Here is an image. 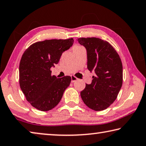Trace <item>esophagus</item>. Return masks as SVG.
I'll list each match as a JSON object with an SVG mask.
<instances>
[{
    "instance_id": "esophagus-1",
    "label": "esophagus",
    "mask_w": 146,
    "mask_h": 146,
    "mask_svg": "<svg viewBox=\"0 0 146 146\" xmlns=\"http://www.w3.org/2000/svg\"><path fill=\"white\" fill-rule=\"evenodd\" d=\"M77 80H78V78H76V76H71V82H72L74 83V82H75L76 81H77Z\"/></svg>"
}]
</instances>
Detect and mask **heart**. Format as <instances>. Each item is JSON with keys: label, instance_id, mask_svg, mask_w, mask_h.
<instances>
[{"label": "heart", "instance_id": "1", "mask_svg": "<svg viewBox=\"0 0 146 146\" xmlns=\"http://www.w3.org/2000/svg\"><path fill=\"white\" fill-rule=\"evenodd\" d=\"M79 47H82L81 46H78V45H76V46H75L74 48H79Z\"/></svg>", "mask_w": 146, "mask_h": 146}]
</instances>
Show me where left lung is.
<instances>
[{
    "label": "left lung",
    "mask_w": 146,
    "mask_h": 146,
    "mask_svg": "<svg viewBox=\"0 0 146 146\" xmlns=\"http://www.w3.org/2000/svg\"><path fill=\"white\" fill-rule=\"evenodd\" d=\"M78 42L87 52V68L93 71L91 84H86L81 97L89 108L106 109L115 101L123 82L122 63L118 54L106 40L96 37H80Z\"/></svg>",
    "instance_id": "8db88e82"
}]
</instances>
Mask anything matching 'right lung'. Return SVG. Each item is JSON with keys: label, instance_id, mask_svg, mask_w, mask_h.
<instances>
[{"label": "right lung", "instance_id": "add662e5", "mask_svg": "<svg viewBox=\"0 0 146 146\" xmlns=\"http://www.w3.org/2000/svg\"><path fill=\"white\" fill-rule=\"evenodd\" d=\"M73 38L36 42L23 54L19 64V84L27 101L39 111H48L61 101L71 77L57 78L50 68L63 52L72 46Z\"/></svg>", "mask_w": 146, "mask_h": 146}]
</instances>
